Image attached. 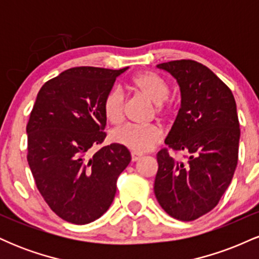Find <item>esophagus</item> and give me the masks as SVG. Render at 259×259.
I'll list each match as a JSON object with an SVG mask.
<instances>
[{
    "label": "esophagus",
    "mask_w": 259,
    "mask_h": 259,
    "mask_svg": "<svg viewBox=\"0 0 259 259\" xmlns=\"http://www.w3.org/2000/svg\"><path fill=\"white\" fill-rule=\"evenodd\" d=\"M142 154L140 153H136V152H132V160L133 162H138L139 159H141Z\"/></svg>",
    "instance_id": "obj_1"
}]
</instances>
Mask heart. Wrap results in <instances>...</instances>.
Returning a JSON list of instances; mask_svg holds the SVG:
<instances>
[{
	"label": "heart",
	"instance_id": "heart-1",
	"mask_svg": "<svg viewBox=\"0 0 259 259\" xmlns=\"http://www.w3.org/2000/svg\"><path fill=\"white\" fill-rule=\"evenodd\" d=\"M133 88L156 105L158 114H165L163 102L169 96V86L164 79L156 73L146 72L136 75L132 81ZM103 112L107 120L119 124L124 115V94L120 89H112L103 101ZM163 132L157 125H124L112 134L113 141L138 153L148 152L162 141Z\"/></svg>",
	"mask_w": 259,
	"mask_h": 259
}]
</instances>
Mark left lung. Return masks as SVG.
Here are the masks:
<instances>
[{"label": "left lung", "instance_id": "8db88e82", "mask_svg": "<svg viewBox=\"0 0 259 259\" xmlns=\"http://www.w3.org/2000/svg\"><path fill=\"white\" fill-rule=\"evenodd\" d=\"M177 80L180 109L164 142L189 153L178 162L168 151L157 153L154 195L178 221L191 222L212 210L234 177L240 124L233 92L206 65L190 59L156 65Z\"/></svg>", "mask_w": 259, "mask_h": 259}]
</instances>
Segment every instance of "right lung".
<instances>
[{
    "label": "right lung",
    "instance_id": "right-lung-1",
    "mask_svg": "<svg viewBox=\"0 0 259 259\" xmlns=\"http://www.w3.org/2000/svg\"><path fill=\"white\" fill-rule=\"evenodd\" d=\"M119 70L76 67L64 70L38 91L28 134V163L44 200L73 224L96 221L111 207L117 179L132 160L119 144H102L107 118L103 101Z\"/></svg>",
    "mask_w": 259,
    "mask_h": 259
}]
</instances>
